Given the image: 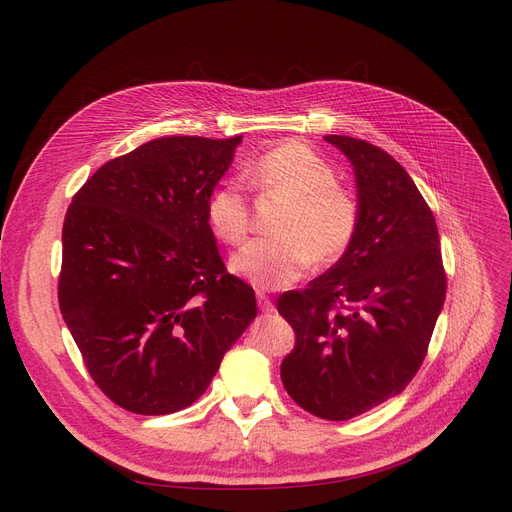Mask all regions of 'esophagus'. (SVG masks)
Segmentation results:
<instances>
[{
	"instance_id": "obj_1",
	"label": "esophagus",
	"mask_w": 512,
	"mask_h": 512,
	"mask_svg": "<svg viewBox=\"0 0 512 512\" xmlns=\"http://www.w3.org/2000/svg\"><path fill=\"white\" fill-rule=\"evenodd\" d=\"M257 303H259V309L263 311V313H274V303H272V299L267 297L265 292H261V290H257Z\"/></svg>"
}]
</instances>
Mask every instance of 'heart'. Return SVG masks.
<instances>
[{
  "mask_svg": "<svg viewBox=\"0 0 512 512\" xmlns=\"http://www.w3.org/2000/svg\"><path fill=\"white\" fill-rule=\"evenodd\" d=\"M247 178L261 197L282 201L274 234L242 247L232 259V274L257 288L278 290L297 282L309 263L330 265L353 245L359 230V203L336 184L326 159L299 141L265 151ZM207 224L226 245H240L249 234L251 207L236 182L213 188L207 199Z\"/></svg>",
  "mask_w": 512,
  "mask_h": 512,
  "instance_id": "1",
  "label": "heart"
}]
</instances>
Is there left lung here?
Returning a JSON list of instances; mask_svg holds the SVG:
<instances>
[{
	"mask_svg": "<svg viewBox=\"0 0 512 512\" xmlns=\"http://www.w3.org/2000/svg\"><path fill=\"white\" fill-rule=\"evenodd\" d=\"M324 139L353 166L359 230L326 274L278 299L297 334L280 375L299 407L346 421L415 378L444 307L446 276L434 213L407 170L367 141Z\"/></svg>",
	"mask_w": 512,
	"mask_h": 512,
	"instance_id": "8db88e82",
	"label": "left lung"
}]
</instances>
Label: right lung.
Here are the masks:
<instances>
[{
	"mask_svg": "<svg viewBox=\"0 0 512 512\" xmlns=\"http://www.w3.org/2000/svg\"><path fill=\"white\" fill-rule=\"evenodd\" d=\"M240 141H149L107 161L68 207L60 311L95 384L130 413L193 405L257 315L205 213Z\"/></svg>",
	"mask_w": 512,
	"mask_h": 512,
	"instance_id": "add662e5",
	"label": "right lung"
}]
</instances>
